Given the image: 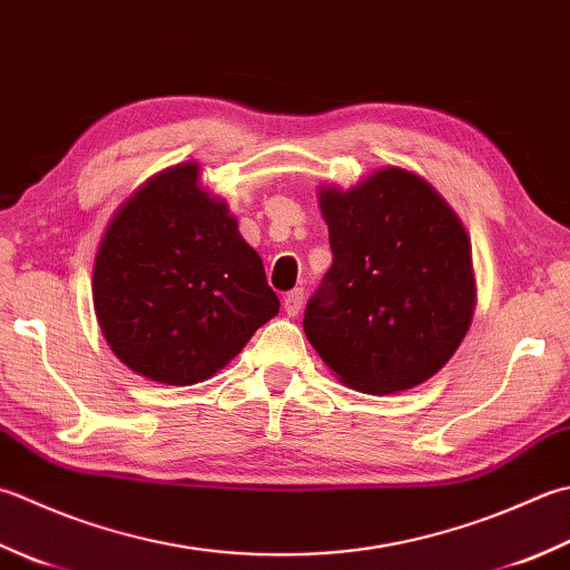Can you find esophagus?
Wrapping results in <instances>:
<instances>
[{
    "mask_svg": "<svg viewBox=\"0 0 570 570\" xmlns=\"http://www.w3.org/2000/svg\"><path fill=\"white\" fill-rule=\"evenodd\" d=\"M284 308L288 316H298L301 308H304V288H292V292L284 296Z\"/></svg>",
    "mask_w": 570,
    "mask_h": 570,
    "instance_id": "esophagus-1",
    "label": "esophagus"
}]
</instances>
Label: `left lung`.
Wrapping results in <instances>:
<instances>
[{
  "label": "left lung",
  "mask_w": 570,
  "mask_h": 570,
  "mask_svg": "<svg viewBox=\"0 0 570 570\" xmlns=\"http://www.w3.org/2000/svg\"><path fill=\"white\" fill-rule=\"evenodd\" d=\"M331 269L304 311V331L345 385L373 395L425 383L470 328L474 274L462 222L400 167L358 187L323 189Z\"/></svg>",
  "instance_id": "8db88e82"
}]
</instances>
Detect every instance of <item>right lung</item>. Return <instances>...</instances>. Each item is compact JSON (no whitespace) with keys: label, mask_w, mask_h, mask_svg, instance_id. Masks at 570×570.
Wrapping results in <instances>:
<instances>
[{"label":"right lung","mask_w":570,"mask_h":570,"mask_svg":"<svg viewBox=\"0 0 570 570\" xmlns=\"http://www.w3.org/2000/svg\"><path fill=\"white\" fill-rule=\"evenodd\" d=\"M94 306L118 358L155 383L207 381L278 314L264 264L227 205L185 163L142 185L110 222Z\"/></svg>","instance_id":"1"}]
</instances>
